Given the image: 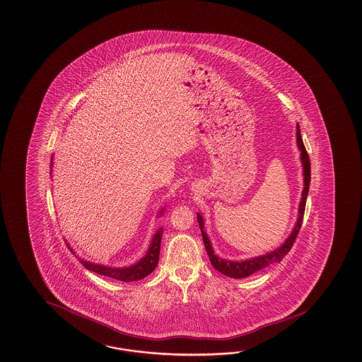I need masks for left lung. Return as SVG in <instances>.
<instances>
[{
	"label": "left lung",
	"mask_w": 362,
	"mask_h": 362,
	"mask_svg": "<svg viewBox=\"0 0 362 362\" xmlns=\"http://www.w3.org/2000/svg\"><path fill=\"white\" fill-rule=\"evenodd\" d=\"M296 141H298V147L300 150V159L303 163V170H304V189L301 194L300 204H299V217L298 221L295 223L293 233L290 234V237L286 239L285 243L281 247H278L277 250L272 251L269 254L257 256L248 259L245 262H229V260H223L221 257H218L215 255V251L211 245V240L208 238L206 231H204V221L200 214H197V218L199 223L200 231H202V238L204 242V247L207 251L209 262L212 264V267L216 270H218L220 273H223L225 276L231 278H246L251 274H254L259 270L264 269L267 267H269L272 264L279 262L286 255L288 254V251L291 250L295 239L298 237L299 231H300L301 223H303V217H304V211H305V203H307L308 192H309V184H310V162H309V155H308L305 146L303 144L301 139L300 127L298 124L296 127Z\"/></svg>",
	"instance_id": "1"
}]
</instances>
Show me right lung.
<instances>
[{
	"label": "right lung",
	"instance_id": "right-lung-1",
	"mask_svg": "<svg viewBox=\"0 0 362 362\" xmlns=\"http://www.w3.org/2000/svg\"><path fill=\"white\" fill-rule=\"evenodd\" d=\"M162 214L163 209L159 212V215H162ZM162 235L163 229L160 228L159 230L155 233L154 238L151 240V245L148 247L146 255L139 262H136L134 265L127 267V268H111V267H105V265H100V264L86 262V260H83V259H78V260L84 265L86 269L92 270V272L97 273V274H100V276L114 278V279L123 281V282L139 281V279L147 277L156 268V265L159 262ZM69 250L72 251V248H69Z\"/></svg>",
	"mask_w": 362,
	"mask_h": 362
}]
</instances>
